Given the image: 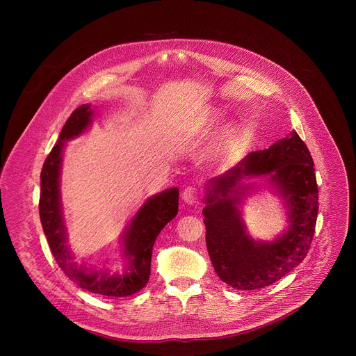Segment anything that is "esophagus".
Returning <instances> with one entry per match:
<instances>
[{
  "label": "esophagus",
  "instance_id": "esophagus-1",
  "mask_svg": "<svg viewBox=\"0 0 356 356\" xmlns=\"http://www.w3.org/2000/svg\"><path fill=\"white\" fill-rule=\"evenodd\" d=\"M182 197H184V200H185L186 203H196V202L199 200V188H197V186H188V188L184 191Z\"/></svg>",
  "mask_w": 356,
  "mask_h": 356
}]
</instances>
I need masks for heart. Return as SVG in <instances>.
I'll return each mask as SVG.
<instances>
[{
	"instance_id": "heart-1",
	"label": "heart",
	"mask_w": 356,
	"mask_h": 356,
	"mask_svg": "<svg viewBox=\"0 0 356 356\" xmlns=\"http://www.w3.org/2000/svg\"><path fill=\"white\" fill-rule=\"evenodd\" d=\"M216 119H218V115H213V118L211 119V122H215ZM234 140H236V130H230V131H227L223 144H225L226 147H230V145H233Z\"/></svg>"
}]
</instances>
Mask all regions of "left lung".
Listing matches in <instances>:
<instances>
[{"label":"left lung","instance_id":"1","mask_svg":"<svg viewBox=\"0 0 356 356\" xmlns=\"http://www.w3.org/2000/svg\"><path fill=\"white\" fill-rule=\"evenodd\" d=\"M257 175H270L290 208V229L273 243H257L245 233L236 208L239 197L234 196L243 177ZM209 184L208 205L203 209L205 243L223 282L241 291L260 289L303 261L315 232L318 185L311 153L296 131L268 149L250 153Z\"/></svg>","mask_w":356,"mask_h":356}]
</instances>
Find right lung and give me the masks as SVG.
I'll use <instances>...</instances> for the list:
<instances>
[{
	"label": "right lung",
	"mask_w": 356,
	"mask_h": 356,
	"mask_svg": "<svg viewBox=\"0 0 356 356\" xmlns=\"http://www.w3.org/2000/svg\"><path fill=\"white\" fill-rule=\"evenodd\" d=\"M92 116L90 105L83 104L71 113L63 126L58 141L48 154L41 171L40 216L51 254L58 267L72 282L92 293L124 298L140 292L148 284L154 240L163 227L178 213L179 191L172 188L153 196L133 218L124 237V254L129 259V267L124 274L89 273L85 267L71 261L72 257L65 245L67 237L58 192L61 152L67 140L79 136L88 129Z\"/></svg>",
	"instance_id": "add662e5"
}]
</instances>
